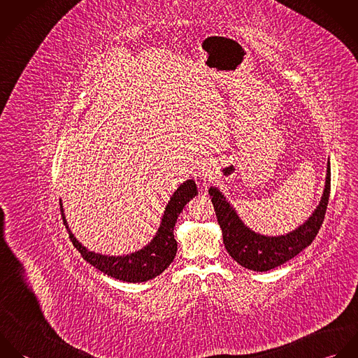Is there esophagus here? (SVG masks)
<instances>
[{"label": "esophagus", "mask_w": 358, "mask_h": 358, "mask_svg": "<svg viewBox=\"0 0 358 358\" xmlns=\"http://www.w3.org/2000/svg\"><path fill=\"white\" fill-rule=\"evenodd\" d=\"M199 175H200L201 178H206V176H209V171H206L205 168H201V169L199 171Z\"/></svg>", "instance_id": "obj_1"}]
</instances>
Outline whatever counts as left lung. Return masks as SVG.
<instances>
[{
  "mask_svg": "<svg viewBox=\"0 0 358 358\" xmlns=\"http://www.w3.org/2000/svg\"><path fill=\"white\" fill-rule=\"evenodd\" d=\"M331 193V168L328 162L325 189L321 203L301 227L280 237H266L250 230L237 216L224 196L210 187V201L215 208L217 223L223 233L224 247L237 263L254 271H267L288 262L308 247L315 238L327 212Z\"/></svg>",
  "mask_w": 358,
  "mask_h": 358,
  "instance_id": "1",
  "label": "left lung"
}]
</instances>
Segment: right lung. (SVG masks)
Masks as SVG:
<instances>
[{
  "instance_id": "1",
  "label": "right lung",
  "mask_w": 358,
  "mask_h": 358,
  "mask_svg": "<svg viewBox=\"0 0 358 358\" xmlns=\"http://www.w3.org/2000/svg\"><path fill=\"white\" fill-rule=\"evenodd\" d=\"M197 194L199 192L194 180H186L182 186H179V189L173 193L165 208L159 229L152 243L143 250L127 256H106L88 251L76 240V237L70 231L63 215L62 203L60 212L73 245L80 251L81 256L90 264L120 281L143 282L159 275L172 263L178 251V243L173 237L175 223L185 205Z\"/></svg>"
}]
</instances>
